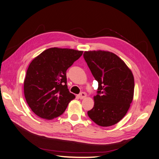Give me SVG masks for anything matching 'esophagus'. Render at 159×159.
<instances>
[{
  "label": "esophagus",
  "mask_w": 159,
  "mask_h": 159,
  "mask_svg": "<svg viewBox=\"0 0 159 159\" xmlns=\"http://www.w3.org/2000/svg\"><path fill=\"white\" fill-rule=\"evenodd\" d=\"M87 96V94L85 92H81V94H80L79 95H78V98L80 99H83L85 98Z\"/></svg>",
  "instance_id": "1"
}]
</instances>
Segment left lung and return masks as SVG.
I'll return each instance as SVG.
<instances>
[{"instance_id": "left-lung-1", "label": "left lung", "mask_w": 159, "mask_h": 159, "mask_svg": "<svg viewBox=\"0 0 159 159\" xmlns=\"http://www.w3.org/2000/svg\"><path fill=\"white\" fill-rule=\"evenodd\" d=\"M83 57L98 82L94 105L88 111V116L99 126H112L125 117L132 102L133 74L122 60L111 52L85 51Z\"/></svg>"}]
</instances>
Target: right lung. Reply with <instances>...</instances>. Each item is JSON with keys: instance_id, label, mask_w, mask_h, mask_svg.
<instances>
[{"instance_id": "add662e5", "label": "right lung", "mask_w": 159, "mask_h": 159, "mask_svg": "<svg viewBox=\"0 0 159 159\" xmlns=\"http://www.w3.org/2000/svg\"><path fill=\"white\" fill-rule=\"evenodd\" d=\"M83 51L53 48L46 49L29 65L24 83L27 103L45 119L61 116L75 98L67 89L66 71Z\"/></svg>"}]
</instances>
